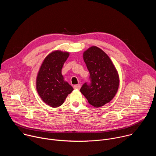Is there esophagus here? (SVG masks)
<instances>
[{
  "mask_svg": "<svg viewBox=\"0 0 156 156\" xmlns=\"http://www.w3.org/2000/svg\"><path fill=\"white\" fill-rule=\"evenodd\" d=\"M80 87H81V84H76V85L73 86V88L76 89V90H80Z\"/></svg>",
  "mask_w": 156,
  "mask_h": 156,
  "instance_id": "esophagus-1",
  "label": "esophagus"
}]
</instances>
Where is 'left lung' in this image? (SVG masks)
I'll list each match as a JSON object with an SVG mask.
<instances>
[{"mask_svg":"<svg viewBox=\"0 0 156 156\" xmlns=\"http://www.w3.org/2000/svg\"><path fill=\"white\" fill-rule=\"evenodd\" d=\"M83 59L90 72V83H85L80 92L95 107L109 102L119 86L117 71L109 57L100 48L92 46L83 53Z\"/></svg>","mask_w":156,"mask_h":156,"instance_id":"1","label":"left lung"}]
</instances>
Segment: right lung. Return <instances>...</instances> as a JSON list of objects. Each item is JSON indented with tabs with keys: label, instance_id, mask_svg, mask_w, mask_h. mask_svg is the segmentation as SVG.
<instances>
[{
	"label": "right lung",
	"instance_id": "right-lung-1",
	"mask_svg": "<svg viewBox=\"0 0 156 156\" xmlns=\"http://www.w3.org/2000/svg\"><path fill=\"white\" fill-rule=\"evenodd\" d=\"M69 56L67 52L56 51L44 60L36 79V90L42 100L52 107L60 106L73 88L63 80L62 69Z\"/></svg>",
	"mask_w": 156,
	"mask_h": 156
}]
</instances>
